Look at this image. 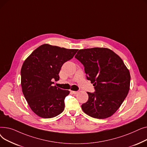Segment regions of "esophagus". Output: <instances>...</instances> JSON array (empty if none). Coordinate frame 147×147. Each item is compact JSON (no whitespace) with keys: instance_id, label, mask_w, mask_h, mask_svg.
Instances as JSON below:
<instances>
[{"instance_id":"1","label":"esophagus","mask_w":147,"mask_h":147,"mask_svg":"<svg viewBox=\"0 0 147 147\" xmlns=\"http://www.w3.org/2000/svg\"><path fill=\"white\" fill-rule=\"evenodd\" d=\"M71 92H72V93H73V94H78V91H73V90H72Z\"/></svg>"}]
</instances>
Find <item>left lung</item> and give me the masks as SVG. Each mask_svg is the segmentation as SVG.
<instances>
[{
    "label": "left lung",
    "instance_id": "obj_1",
    "mask_svg": "<svg viewBox=\"0 0 147 147\" xmlns=\"http://www.w3.org/2000/svg\"><path fill=\"white\" fill-rule=\"evenodd\" d=\"M84 67L86 78L94 83L95 92L82 105L89 116L104 119L115 113L127 96L130 75L121 58L110 49H80L75 56Z\"/></svg>",
    "mask_w": 147,
    "mask_h": 147
}]
</instances>
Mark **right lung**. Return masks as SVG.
Wrapping results in <instances>:
<instances>
[{
    "label": "right lung",
    "instance_id": "add662e5",
    "mask_svg": "<svg viewBox=\"0 0 147 147\" xmlns=\"http://www.w3.org/2000/svg\"><path fill=\"white\" fill-rule=\"evenodd\" d=\"M78 51L44 44L24 61L21 69L22 91L30 109L39 117L52 118L64 110V99L69 91L53 86L52 81L59 80L61 67Z\"/></svg>",
    "mask_w": 147,
    "mask_h": 147
}]
</instances>
